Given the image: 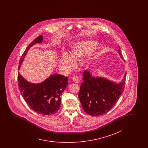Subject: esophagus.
Returning a JSON list of instances; mask_svg holds the SVG:
<instances>
[{
    "mask_svg": "<svg viewBox=\"0 0 148 148\" xmlns=\"http://www.w3.org/2000/svg\"><path fill=\"white\" fill-rule=\"evenodd\" d=\"M72 80H73L74 82H75V83H77V84L79 83V81H80V79H79V78L77 76H73Z\"/></svg>",
    "mask_w": 148,
    "mask_h": 148,
    "instance_id": "34e87169",
    "label": "esophagus"
}]
</instances>
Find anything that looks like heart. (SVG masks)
<instances>
[{"mask_svg": "<svg viewBox=\"0 0 148 148\" xmlns=\"http://www.w3.org/2000/svg\"><path fill=\"white\" fill-rule=\"evenodd\" d=\"M97 43L94 40H83L75 43L71 47V54L63 53L61 56V64L67 71L74 68L76 64L75 59H81L88 56L86 63H89L93 59V56L89 54L95 49Z\"/></svg>", "mask_w": 148, "mask_h": 148, "instance_id": "1", "label": "heart"}]
</instances>
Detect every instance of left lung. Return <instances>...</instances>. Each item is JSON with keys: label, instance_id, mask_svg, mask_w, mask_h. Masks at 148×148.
I'll list each match as a JSON object with an SVG mask.
<instances>
[{"label": "left lung", "instance_id": "obj_1", "mask_svg": "<svg viewBox=\"0 0 148 148\" xmlns=\"http://www.w3.org/2000/svg\"><path fill=\"white\" fill-rule=\"evenodd\" d=\"M118 51L124 60L120 47ZM126 76V73L119 83H116L104 77L93 76L90 71L85 70L78 95L84 111L94 116L108 112L124 91Z\"/></svg>", "mask_w": 148, "mask_h": 148}]
</instances>
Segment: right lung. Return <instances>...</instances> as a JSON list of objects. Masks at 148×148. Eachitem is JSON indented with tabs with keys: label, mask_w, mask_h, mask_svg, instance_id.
Wrapping results in <instances>:
<instances>
[{
	"label": "right lung",
	"mask_w": 148,
	"mask_h": 148,
	"mask_svg": "<svg viewBox=\"0 0 148 148\" xmlns=\"http://www.w3.org/2000/svg\"><path fill=\"white\" fill-rule=\"evenodd\" d=\"M43 40V36L40 35L27 46L20 59L18 70L29 49L33 45L42 43ZM18 84L23 98L34 112L43 115H51L60 108L61 97L68 85V77L58 74H51L42 82L33 84L18 73Z\"/></svg>",
	"instance_id": "obj_1"
}]
</instances>
